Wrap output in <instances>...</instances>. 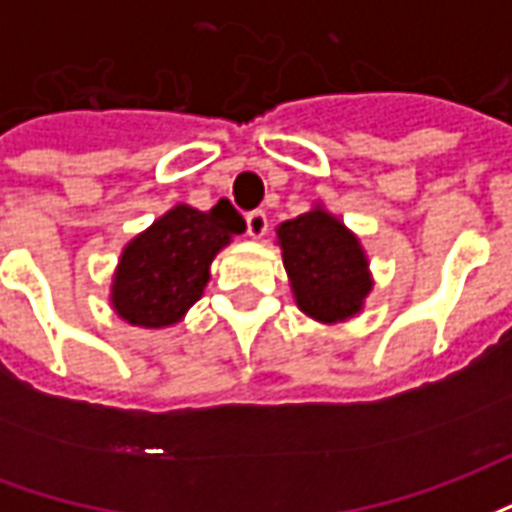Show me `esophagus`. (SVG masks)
Masks as SVG:
<instances>
[{"instance_id":"1","label":"esophagus","mask_w":512,"mask_h":512,"mask_svg":"<svg viewBox=\"0 0 512 512\" xmlns=\"http://www.w3.org/2000/svg\"><path fill=\"white\" fill-rule=\"evenodd\" d=\"M268 230V216L263 211H252L246 213V233L252 238H263Z\"/></svg>"}]
</instances>
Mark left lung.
Listing matches in <instances>:
<instances>
[{
  "instance_id": "1",
  "label": "left lung",
  "mask_w": 512,
  "mask_h": 512,
  "mask_svg": "<svg viewBox=\"0 0 512 512\" xmlns=\"http://www.w3.org/2000/svg\"><path fill=\"white\" fill-rule=\"evenodd\" d=\"M277 235L301 310L323 323L359 312L370 293L367 260L343 224L329 213L310 211L279 224Z\"/></svg>"
}]
</instances>
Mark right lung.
<instances>
[{
  "label": "right lung",
  "instance_id": "obj_1",
  "mask_svg": "<svg viewBox=\"0 0 512 512\" xmlns=\"http://www.w3.org/2000/svg\"><path fill=\"white\" fill-rule=\"evenodd\" d=\"M238 233H244V219L230 202H219L211 213L172 208L120 257L112 290L117 315L147 329L180 321L202 296L213 255Z\"/></svg>",
  "mask_w": 512,
  "mask_h": 512
}]
</instances>
